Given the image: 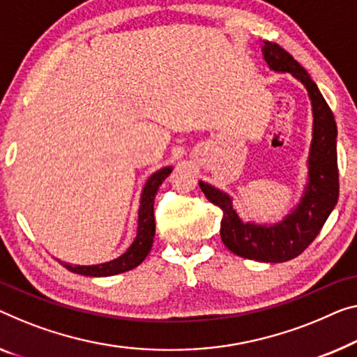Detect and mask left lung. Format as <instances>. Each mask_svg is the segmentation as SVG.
<instances>
[{"mask_svg":"<svg viewBox=\"0 0 357 357\" xmlns=\"http://www.w3.org/2000/svg\"><path fill=\"white\" fill-rule=\"evenodd\" d=\"M263 56L269 68L289 72L305 84L312 104V142L307 157V184L296 208L278 225L243 222L226 192L200 181L211 204L222 210L221 241L232 253L263 263H284L311 245L338 202L337 123L326 99L307 72L278 43L264 41Z\"/></svg>","mask_w":357,"mask_h":357,"instance_id":"left-lung-1","label":"left lung"}]
</instances>
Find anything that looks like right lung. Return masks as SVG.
Returning <instances> with one entry per match:
<instances>
[{
	"mask_svg": "<svg viewBox=\"0 0 357 357\" xmlns=\"http://www.w3.org/2000/svg\"><path fill=\"white\" fill-rule=\"evenodd\" d=\"M172 173V167L158 169L153 173L142 189L139 218H137V234L135 242L126 252L114 261L96 264V266H72L68 263H62L63 268H67L70 273H77L82 275H91V278H107L120 273H126L136 266L144 261L146 257L151 252L153 236H155V218H153V200L158 188H160L165 178Z\"/></svg>",
	"mask_w": 357,
	"mask_h": 357,
	"instance_id": "right-lung-1",
	"label": "right lung"
}]
</instances>
